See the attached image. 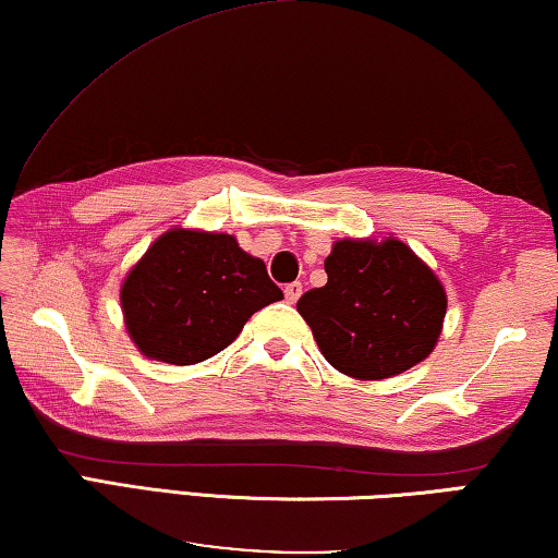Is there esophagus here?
<instances>
[{
  "label": "esophagus",
  "mask_w": 558,
  "mask_h": 558,
  "mask_svg": "<svg viewBox=\"0 0 558 558\" xmlns=\"http://www.w3.org/2000/svg\"><path fill=\"white\" fill-rule=\"evenodd\" d=\"M300 293H303V286H300V282H290V286H286V300H288V303H295V300L300 298Z\"/></svg>",
  "instance_id": "1"
}]
</instances>
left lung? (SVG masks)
<instances>
[{
	"mask_svg": "<svg viewBox=\"0 0 558 558\" xmlns=\"http://www.w3.org/2000/svg\"><path fill=\"white\" fill-rule=\"evenodd\" d=\"M327 282L298 300L323 357L342 375L387 379L429 357L447 315L435 270L400 238H342Z\"/></svg>",
	"mask_w": 558,
	"mask_h": 558,
	"instance_id": "left-lung-1",
	"label": "left lung"
}]
</instances>
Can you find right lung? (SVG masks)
<instances>
[{
  "label": "right lung",
  "instance_id": "right-lung-1",
  "mask_svg": "<svg viewBox=\"0 0 558 558\" xmlns=\"http://www.w3.org/2000/svg\"><path fill=\"white\" fill-rule=\"evenodd\" d=\"M282 300L265 263L233 235L171 228L121 282L129 338L146 357L196 365L226 350L260 307Z\"/></svg>",
  "mask_w": 558,
  "mask_h": 558
}]
</instances>
